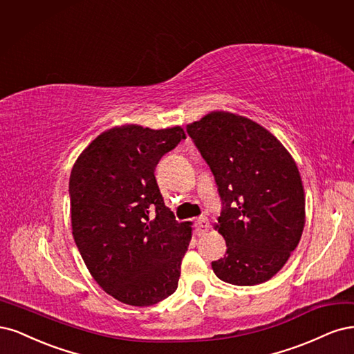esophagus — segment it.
Listing matches in <instances>:
<instances>
[{"mask_svg": "<svg viewBox=\"0 0 354 354\" xmlns=\"http://www.w3.org/2000/svg\"><path fill=\"white\" fill-rule=\"evenodd\" d=\"M194 226H196V231L198 235H203L206 234L209 231L210 227V223H209V219L206 218V216H201V218H198L196 221V223H194Z\"/></svg>", "mask_w": 354, "mask_h": 354, "instance_id": "esophagus-1", "label": "esophagus"}]
</instances>
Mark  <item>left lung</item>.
<instances>
[{
    "label": "left lung",
    "mask_w": 354,
    "mask_h": 354,
    "mask_svg": "<svg viewBox=\"0 0 354 354\" xmlns=\"http://www.w3.org/2000/svg\"><path fill=\"white\" fill-rule=\"evenodd\" d=\"M222 200L218 231L226 254L212 261L219 279L256 285L270 279L297 247L304 191L291 154L259 123L213 111L187 124Z\"/></svg>",
    "instance_id": "1"
}]
</instances>
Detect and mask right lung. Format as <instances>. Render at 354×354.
Instances as JSON below:
<instances>
[{
	"instance_id": "add662e5",
	"label": "right lung",
	"mask_w": 354,
	"mask_h": 354,
	"mask_svg": "<svg viewBox=\"0 0 354 354\" xmlns=\"http://www.w3.org/2000/svg\"><path fill=\"white\" fill-rule=\"evenodd\" d=\"M182 140L180 127L123 124L98 135L72 169L75 243L100 287L124 304L151 306L178 288L191 226L165 206L154 170Z\"/></svg>"
}]
</instances>
